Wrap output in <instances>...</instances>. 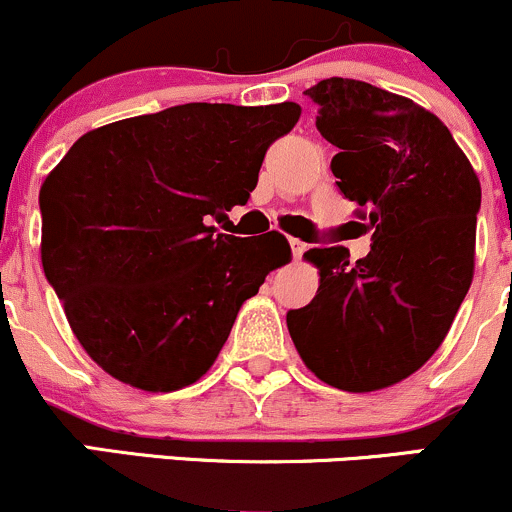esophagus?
I'll return each mask as SVG.
<instances>
[{"label": "esophagus", "mask_w": 512, "mask_h": 512, "mask_svg": "<svg viewBox=\"0 0 512 512\" xmlns=\"http://www.w3.org/2000/svg\"><path fill=\"white\" fill-rule=\"evenodd\" d=\"M289 243H291L293 257H296V260H298V257H301V255H303V252H305V243H303V240H298V238H291V240H289Z\"/></svg>", "instance_id": "esophagus-1"}]
</instances>
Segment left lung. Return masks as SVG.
<instances>
[{"instance_id": "1", "label": "left lung", "mask_w": 512, "mask_h": 512, "mask_svg": "<svg viewBox=\"0 0 512 512\" xmlns=\"http://www.w3.org/2000/svg\"><path fill=\"white\" fill-rule=\"evenodd\" d=\"M315 127L339 149L330 168L373 233L368 257L313 248L315 298L289 310L298 354L322 383L375 392L436 354L474 276L481 185L450 129L409 98L366 81L305 91Z\"/></svg>"}]
</instances>
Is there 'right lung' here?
<instances>
[{"label":"right lung","mask_w":512,"mask_h":512,"mask_svg":"<svg viewBox=\"0 0 512 512\" xmlns=\"http://www.w3.org/2000/svg\"><path fill=\"white\" fill-rule=\"evenodd\" d=\"M298 103H187L91 129L40 187V260L69 327L105 373L175 392L214 366L236 315L291 260L279 231L211 223L248 204Z\"/></svg>","instance_id":"right-lung-1"}]
</instances>
